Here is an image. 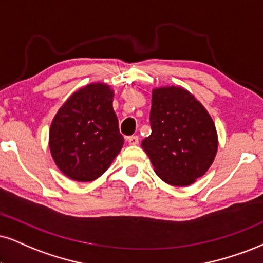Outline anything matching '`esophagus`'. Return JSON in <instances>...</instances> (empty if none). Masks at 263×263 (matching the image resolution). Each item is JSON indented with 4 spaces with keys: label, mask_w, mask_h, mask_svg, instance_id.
Listing matches in <instances>:
<instances>
[{
    "label": "esophagus",
    "mask_w": 263,
    "mask_h": 263,
    "mask_svg": "<svg viewBox=\"0 0 263 263\" xmlns=\"http://www.w3.org/2000/svg\"><path fill=\"white\" fill-rule=\"evenodd\" d=\"M126 141L130 145H138L139 144V137L138 135H132V137L126 138Z\"/></svg>",
    "instance_id": "esophagus-1"
}]
</instances>
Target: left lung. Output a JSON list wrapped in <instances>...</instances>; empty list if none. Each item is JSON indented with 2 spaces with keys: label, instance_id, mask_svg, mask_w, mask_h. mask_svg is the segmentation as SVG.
Returning <instances> with one entry per match:
<instances>
[{
  "label": "left lung",
  "instance_id": "8db88e82",
  "mask_svg": "<svg viewBox=\"0 0 263 263\" xmlns=\"http://www.w3.org/2000/svg\"><path fill=\"white\" fill-rule=\"evenodd\" d=\"M151 135L141 147L162 180L186 186L202 177L215 160L218 139L205 107L180 86L152 91Z\"/></svg>",
  "mask_w": 263,
  "mask_h": 263
}]
</instances>
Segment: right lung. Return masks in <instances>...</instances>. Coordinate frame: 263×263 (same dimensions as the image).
Masks as SVG:
<instances>
[{"label":"right lung","instance_id":"obj_1","mask_svg":"<svg viewBox=\"0 0 263 263\" xmlns=\"http://www.w3.org/2000/svg\"><path fill=\"white\" fill-rule=\"evenodd\" d=\"M113 90L90 84L73 93L54 116L50 150L70 179L92 181L108 170L124 144L112 107Z\"/></svg>","mask_w":263,"mask_h":263}]
</instances>
